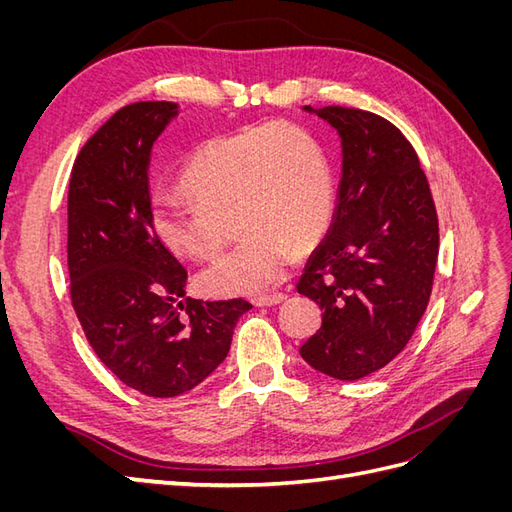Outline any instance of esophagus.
<instances>
[{
	"mask_svg": "<svg viewBox=\"0 0 512 512\" xmlns=\"http://www.w3.org/2000/svg\"><path fill=\"white\" fill-rule=\"evenodd\" d=\"M282 301H286L284 292H275V294H260V297H254L252 303L256 307H271V305H280Z\"/></svg>",
	"mask_w": 512,
	"mask_h": 512,
	"instance_id": "esophagus-1",
	"label": "esophagus"
}]
</instances>
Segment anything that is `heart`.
Listing matches in <instances>:
<instances>
[{
	"label": "heart",
	"mask_w": 512,
	"mask_h": 512,
	"mask_svg": "<svg viewBox=\"0 0 512 512\" xmlns=\"http://www.w3.org/2000/svg\"><path fill=\"white\" fill-rule=\"evenodd\" d=\"M192 198L160 196L151 228L168 252L213 256L230 237L235 250L198 273L211 297L256 294L282 282L294 245H314L333 211V177L316 138L292 123H269L200 145L181 173Z\"/></svg>",
	"instance_id": "b5f03b06"
}]
</instances>
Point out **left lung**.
I'll return each mask as SVG.
<instances>
[{
  "label": "left lung",
  "instance_id": "obj_1",
  "mask_svg": "<svg viewBox=\"0 0 512 512\" xmlns=\"http://www.w3.org/2000/svg\"><path fill=\"white\" fill-rule=\"evenodd\" d=\"M305 111L342 138V181L331 228L297 284L324 312L299 352L324 376L359 380L391 363L425 314L438 213L414 147L391 121L346 106Z\"/></svg>",
  "mask_w": 512,
  "mask_h": 512
}]
</instances>
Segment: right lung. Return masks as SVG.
<instances>
[{"label": "right lung", "mask_w": 512, "mask_h": 512, "mask_svg": "<svg viewBox=\"0 0 512 512\" xmlns=\"http://www.w3.org/2000/svg\"><path fill=\"white\" fill-rule=\"evenodd\" d=\"M177 113L164 100L119 108L79 151L68 190L76 318L123 384L160 399L211 376L252 307L243 299L179 301L188 271L151 228L147 177L153 143Z\"/></svg>", "instance_id": "add662e5"}]
</instances>
